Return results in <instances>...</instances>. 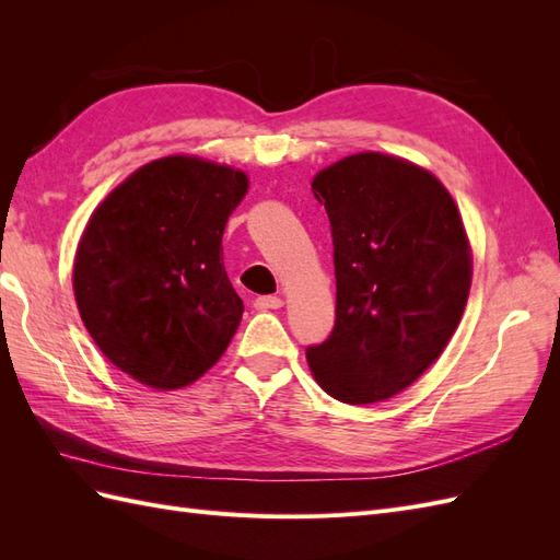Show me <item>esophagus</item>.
Listing matches in <instances>:
<instances>
[{
    "instance_id": "34e87169",
    "label": "esophagus",
    "mask_w": 560,
    "mask_h": 560,
    "mask_svg": "<svg viewBox=\"0 0 560 560\" xmlns=\"http://www.w3.org/2000/svg\"><path fill=\"white\" fill-rule=\"evenodd\" d=\"M282 299L280 296H257V301H254V308L257 311H278L282 308Z\"/></svg>"
}]
</instances>
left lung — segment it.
Segmentation results:
<instances>
[{"label":"left lung","mask_w":560,"mask_h":560,"mask_svg":"<svg viewBox=\"0 0 560 560\" xmlns=\"http://www.w3.org/2000/svg\"><path fill=\"white\" fill-rule=\"evenodd\" d=\"M331 222L336 322L306 350L338 401L399 395L448 346L467 306L471 247L453 196L411 161L362 151L313 177Z\"/></svg>","instance_id":"obj_1"}]
</instances>
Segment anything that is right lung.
Instances as JSON below:
<instances>
[{
  "mask_svg": "<svg viewBox=\"0 0 560 560\" xmlns=\"http://www.w3.org/2000/svg\"><path fill=\"white\" fill-rule=\"evenodd\" d=\"M249 177L189 154L149 161L93 210L74 254L79 315L105 358L154 389L217 364L243 301L222 259Z\"/></svg>",
  "mask_w": 560,
  "mask_h": 560,
  "instance_id": "right-lung-1",
  "label": "right lung"
}]
</instances>
